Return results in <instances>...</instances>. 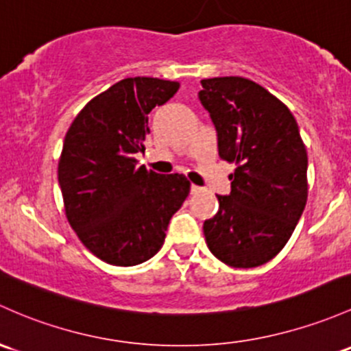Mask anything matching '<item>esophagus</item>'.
Returning a JSON list of instances; mask_svg holds the SVG:
<instances>
[{"label":"esophagus","instance_id":"34e87169","mask_svg":"<svg viewBox=\"0 0 351 351\" xmlns=\"http://www.w3.org/2000/svg\"><path fill=\"white\" fill-rule=\"evenodd\" d=\"M202 188L197 186V185H191V193H200Z\"/></svg>","mask_w":351,"mask_h":351}]
</instances>
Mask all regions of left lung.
<instances>
[{
    "label": "left lung",
    "mask_w": 351,
    "mask_h": 351,
    "mask_svg": "<svg viewBox=\"0 0 351 351\" xmlns=\"http://www.w3.org/2000/svg\"><path fill=\"white\" fill-rule=\"evenodd\" d=\"M198 92L217 129L220 158L237 168L230 193L205 220L210 252L232 267L274 259L300 222L308 200V154L291 110L243 77L202 80Z\"/></svg>",
    "instance_id": "1"
}]
</instances>
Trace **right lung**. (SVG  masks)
Returning a JSON list of instances; mask_svg holds the SVG:
<instances>
[{
	"instance_id": "1",
	"label": "right lung",
	"mask_w": 351,
	"mask_h": 351,
	"mask_svg": "<svg viewBox=\"0 0 351 351\" xmlns=\"http://www.w3.org/2000/svg\"><path fill=\"white\" fill-rule=\"evenodd\" d=\"M178 88L153 77L119 80L92 99L65 134L58 161L65 215L104 263L129 267L151 259L190 193L183 175L147 171L136 160L145 153L147 114Z\"/></svg>"
}]
</instances>
